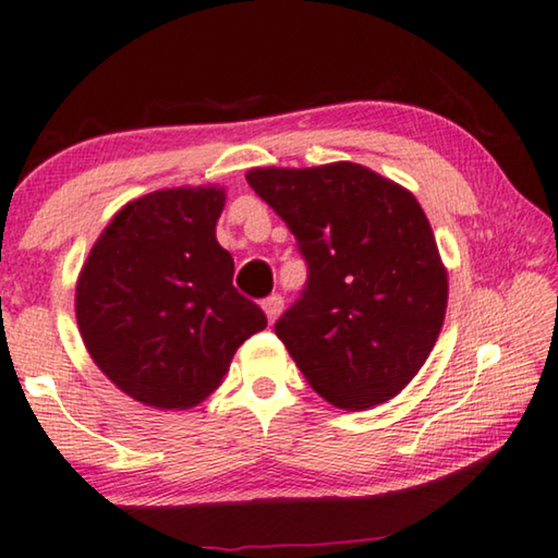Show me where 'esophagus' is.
Segmentation results:
<instances>
[{
    "label": "esophagus",
    "mask_w": 558,
    "mask_h": 558,
    "mask_svg": "<svg viewBox=\"0 0 558 558\" xmlns=\"http://www.w3.org/2000/svg\"><path fill=\"white\" fill-rule=\"evenodd\" d=\"M263 311L268 315V323H276L278 315L282 313V298L280 295H270L263 300Z\"/></svg>",
    "instance_id": "1"
}]
</instances>
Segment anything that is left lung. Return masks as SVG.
I'll use <instances>...</instances> for the list:
<instances>
[{
  "instance_id": "left-lung-1",
  "label": "left lung",
  "mask_w": 558,
  "mask_h": 558,
  "mask_svg": "<svg viewBox=\"0 0 558 558\" xmlns=\"http://www.w3.org/2000/svg\"><path fill=\"white\" fill-rule=\"evenodd\" d=\"M307 263L276 335L317 395L367 410L402 392L435 348L447 272L429 220L402 185L360 163L253 168Z\"/></svg>"
}]
</instances>
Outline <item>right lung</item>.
<instances>
[{
  "label": "right lung",
  "mask_w": 558,
  "mask_h": 558,
  "mask_svg": "<svg viewBox=\"0 0 558 558\" xmlns=\"http://www.w3.org/2000/svg\"><path fill=\"white\" fill-rule=\"evenodd\" d=\"M220 189H168L123 206L88 253L76 323L88 355L134 400L185 410L268 325L216 241Z\"/></svg>",
  "instance_id": "right-lung-1"
}]
</instances>
